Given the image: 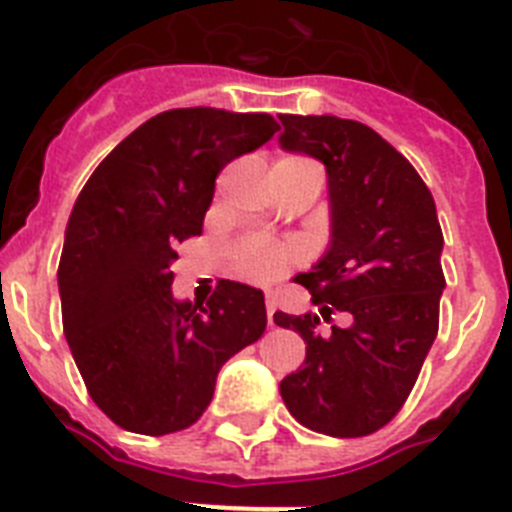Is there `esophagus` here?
<instances>
[{"label":"esophagus","mask_w":512,"mask_h":512,"mask_svg":"<svg viewBox=\"0 0 512 512\" xmlns=\"http://www.w3.org/2000/svg\"><path fill=\"white\" fill-rule=\"evenodd\" d=\"M265 310H268V326H276L273 313H276V294L265 292Z\"/></svg>","instance_id":"esophagus-1"}]
</instances>
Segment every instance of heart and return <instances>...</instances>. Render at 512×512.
<instances>
[{"mask_svg": "<svg viewBox=\"0 0 512 512\" xmlns=\"http://www.w3.org/2000/svg\"><path fill=\"white\" fill-rule=\"evenodd\" d=\"M292 260V249L276 242H252L239 252L236 257V268L249 281H270V278L281 276Z\"/></svg>", "mask_w": 512, "mask_h": 512, "instance_id": "1", "label": "heart"}]
</instances>
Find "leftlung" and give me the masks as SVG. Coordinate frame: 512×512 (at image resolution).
Segmentation results:
<instances>
[{
    "label": "left lung",
    "instance_id": "obj_1",
    "mask_svg": "<svg viewBox=\"0 0 512 512\" xmlns=\"http://www.w3.org/2000/svg\"><path fill=\"white\" fill-rule=\"evenodd\" d=\"M286 152L326 168L331 239L321 260L297 273L315 313L278 310L276 326L305 342V363L278 384L286 410L328 436H368L400 413L439 328L444 236L429 186L386 139L336 115H281Z\"/></svg>",
    "mask_w": 512,
    "mask_h": 512
}]
</instances>
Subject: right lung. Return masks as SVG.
<instances>
[{
    "instance_id": "1",
    "label": "right lung",
    "mask_w": 512,
    "mask_h": 512,
    "mask_svg": "<svg viewBox=\"0 0 512 512\" xmlns=\"http://www.w3.org/2000/svg\"><path fill=\"white\" fill-rule=\"evenodd\" d=\"M276 131L268 112H160L78 194L57 270L62 328L91 400L120 429H189L220 365L263 336L260 289L220 281L207 305H191L170 292V265L178 242L202 234L215 176Z\"/></svg>"
}]
</instances>
